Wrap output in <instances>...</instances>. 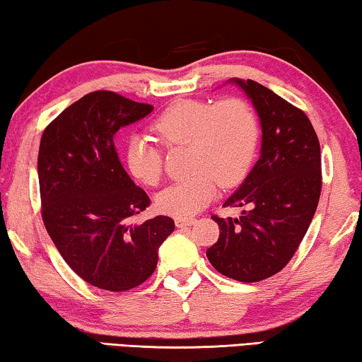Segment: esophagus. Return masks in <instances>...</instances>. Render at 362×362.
Instances as JSON below:
<instances>
[{
	"mask_svg": "<svg viewBox=\"0 0 362 362\" xmlns=\"http://www.w3.org/2000/svg\"><path fill=\"white\" fill-rule=\"evenodd\" d=\"M175 224H176V227H180V229H182V227L196 224V219H194V217H176Z\"/></svg>",
	"mask_w": 362,
	"mask_h": 362,
	"instance_id": "esophagus-1",
	"label": "esophagus"
}]
</instances>
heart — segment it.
Wrapping results in <instances>:
<instances>
[{
	"label": "heart",
	"instance_id": "heart-1",
	"mask_svg": "<svg viewBox=\"0 0 362 362\" xmlns=\"http://www.w3.org/2000/svg\"><path fill=\"white\" fill-rule=\"evenodd\" d=\"M153 130L166 145H187V180L173 182L158 192L163 214L189 217L209 204L221 186L244 180L259 145V120L249 103L227 98L216 105L204 100H177L153 122ZM125 163L132 176L146 186L161 180L163 155L145 135H132L125 145Z\"/></svg>",
	"mask_w": 362,
	"mask_h": 362
}]
</instances>
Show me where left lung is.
<instances>
[{"label": "left lung", "instance_id": "obj_1", "mask_svg": "<svg viewBox=\"0 0 362 362\" xmlns=\"http://www.w3.org/2000/svg\"><path fill=\"white\" fill-rule=\"evenodd\" d=\"M254 105L262 128L260 158L224 206L239 217L212 216L219 240L206 255L219 274L260 281L288 264L313 219L321 192V153L300 108L250 78H229Z\"/></svg>", "mask_w": 362, "mask_h": 362}]
</instances>
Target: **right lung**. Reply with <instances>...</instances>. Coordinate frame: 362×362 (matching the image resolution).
<instances>
[{
  "label": "right lung",
  "instance_id": "obj_1",
  "mask_svg": "<svg viewBox=\"0 0 362 362\" xmlns=\"http://www.w3.org/2000/svg\"><path fill=\"white\" fill-rule=\"evenodd\" d=\"M153 107L97 90L67 107L42 133L37 156L42 221L59 254L97 288L125 291L156 269L158 249L175 221L132 217L150 197L123 170L115 135Z\"/></svg>",
  "mask_w": 362,
  "mask_h": 362
}]
</instances>
